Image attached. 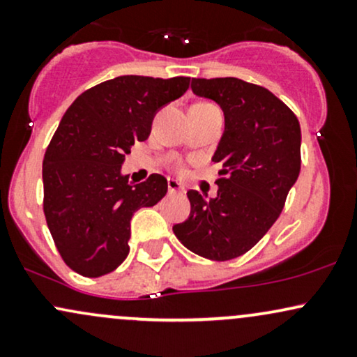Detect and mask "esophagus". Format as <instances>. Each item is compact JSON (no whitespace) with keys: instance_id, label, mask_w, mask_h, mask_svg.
Returning <instances> with one entry per match:
<instances>
[{"instance_id":"34e87169","label":"esophagus","mask_w":357,"mask_h":357,"mask_svg":"<svg viewBox=\"0 0 357 357\" xmlns=\"http://www.w3.org/2000/svg\"><path fill=\"white\" fill-rule=\"evenodd\" d=\"M167 191L173 195V192H184V188L181 186V183L174 181V179H167Z\"/></svg>"}]
</instances>
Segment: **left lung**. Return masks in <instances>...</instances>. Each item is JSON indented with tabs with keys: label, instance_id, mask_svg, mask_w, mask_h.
Masks as SVG:
<instances>
[{
	"label": "left lung",
	"instance_id": "left-lung-1",
	"mask_svg": "<svg viewBox=\"0 0 357 357\" xmlns=\"http://www.w3.org/2000/svg\"><path fill=\"white\" fill-rule=\"evenodd\" d=\"M191 90L223 110L213 154L223 178L215 198L188 191L191 213L173 231L196 255L231 260L255 247L280 215L301 173V124L270 90L235 77L192 79Z\"/></svg>",
	"mask_w": 357,
	"mask_h": 357
}]
</instances>
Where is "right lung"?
Masks as SVG:
<instances>
[{
  "label": "right lung",
  "mask_w": 357,
  "mask_h": 357,
  "mask_svg": "<svg viewBox=\"0 0 357 357\" xmlns=\"http://www.w3.org/2000/svg\"><path fill=\"white\" fill-rule=\"evenodd\" d=\"M188 87L190 77H116L80 93L61 117L43 159V211L61 258L80 275L116 270L134 213L165 198V176L132 184L122 165L149 137L155 112Z\"/></svg>",
  "instance_id": "1"
}]
</instances>
